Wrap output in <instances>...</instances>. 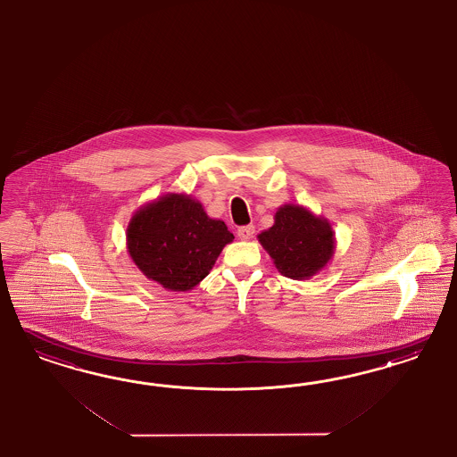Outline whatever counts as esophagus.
<instances>
[{
  "instance_id": "obj_1",
  "label": "esophagus",
  "mask_w": 457,
  "mask_h": 457,
  "mask_svg": "<svg viewBox=\"0 0 457 457\" xmlns=\"http://www.w3.org/2000/svg\"><path fill=\"white\" fill-rule=\"evenodd\" d=\"M254 235V226L253 224H249V226H241L239 229H237V236H239V239H245V241H248Z\"/></svg>"
}]
</instances>
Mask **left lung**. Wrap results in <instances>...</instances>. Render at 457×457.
Returning <instances> with one entry per match:
<instances>
[{
	"label": "left lung",
	"mask_w": 457,
	"mask_h": 457,
	"mask_svg": "<svg viewBox=\"0 0 457 457\" xmlns=\"http://www.w3.org/2000/svg\"><path fill=\"white\" fill-rule=\"evenodd\" d=\"M278 271L291 279L315 277L332 262L335 233L332 224L296 204H283L275 214V224L258 235Z\"/></svg>",
	"instance_id": "8db88e82"
}]
</instances>
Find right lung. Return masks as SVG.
Wrapping results in <instances>:
<instances>
[{"label":"right lung","mask_w":457,"mask_h":457,"mask_svg":"<svg viewBox=\"0 0 457 457\" xmlns=\"http://www.w3.org/2000/svg\"><path fill=\"white\" fill-rule=\"evenodd\" d=\"M235 239L187 194L169 193L138 208L127 226V251L144 277L167 291L197 287Z\"/></svg>","instance_id":"1"}]
</instances>
